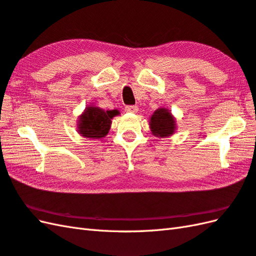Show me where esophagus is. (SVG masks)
Wrapping results in <instances>:
<instances>
[{"instance_id": "1", "label": "esophagus", "mask_w": 256, "mask_h": 256, "mask_svg": "<svg viewBox=\"0 0 256 256\" xmlns=\"http://www.w3.org/2000/svg\"><path fill=\"white\" fill-rule=\"evenodd\" d=\"M126 111L130 112V114H136L138 111V108L136 106H126Z\"/></svg>"}]
</instances>
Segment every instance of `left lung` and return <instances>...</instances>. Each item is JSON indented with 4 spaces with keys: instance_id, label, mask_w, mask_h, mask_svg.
I'll list each match as a JSON object with an SVG mask.
<instances>
[{
    "instance_id": "obj_1",
    "label": "left lung",
    "mask_w": 256,
    "mask_h": 256,
    "mask_svg": "<svg viewBox=\"0 0 256 256\" xmlns=\"http://www.w3.org/2000/svg\"><path fill=\"white\" fill-rule=\"evenodd\" d=\"M150 128L154 136L164 138L176 133V118L172 116L169 109L159 108L155 110L150 118Z\"/></svg>"
}]
</instances>
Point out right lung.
<instances>
[{"instance_id":"add662e5","label":"right lung","mask_w":256,"mask_h":256,"mask_svg":"<svg viewBox=\"0 0 256 256\" xmlns=\"http://www.w3.org/2000/svg\"><path fill=\"white\" fill-rule=\"evenodd\" d=\"M118 114V110H106L96 106H88L78 116L77 132L82 138L100 140L109 133L112 118Z\"/></svg>"}]
</instances>
